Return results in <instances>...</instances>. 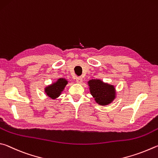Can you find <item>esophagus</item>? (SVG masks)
Instances as JSON below:
<instances>
[{"instance_id": "34e87169", "label": "esophagus", "mask_w": 158, "mask_h": 158, "mask_svg": "<svg viewBox=\"0 0 158 158\" xmlns=\"http://www.w3.org/2000/svg\"><path fill=\"white\" fill-rule=\"evenodd\" d=\"M76 82L77 83H81L82 82V78L81 77H76Z\"/></svg>"}]
</instances>
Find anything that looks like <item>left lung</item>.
Instances as JSON below:
<instances>
[{
	"mask_svg": "<svg viewBox=\"0 0 158 158\" xmlns=\"http://www.w3.org/2000/svg\"><path fill=\"white\" fill-rule=\"evenodd\" d=\"M88 83L91 94L98 104L106 106L114 100L115 91L112 85L103 83L100 80H91Z\"/></svg>",
	"mask_w": 158,
	"mask_h": 158,
	"instance_id": "8db88e82",
	"label": "left lung"
}]
</instances>
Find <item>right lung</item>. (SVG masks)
<instances>
[{
	"instance_id": "obj_1",
	"label": "right lung",
	"mask_w": 158,
	"mask_h": 158,
	"mask_svg": "<svg viewBox=\"0 0 158 158\" xmlns=\"http://www.w3.org/2000/svg\"><path fill=\"white\" fill-rule=\"evenodd\" d=\"M67 84V81L63 78H60L58 81L48 87H46L45 92L49 97L52 99L57 98L62 92L64 88Z\"/></svg>"
}]
</instances>
